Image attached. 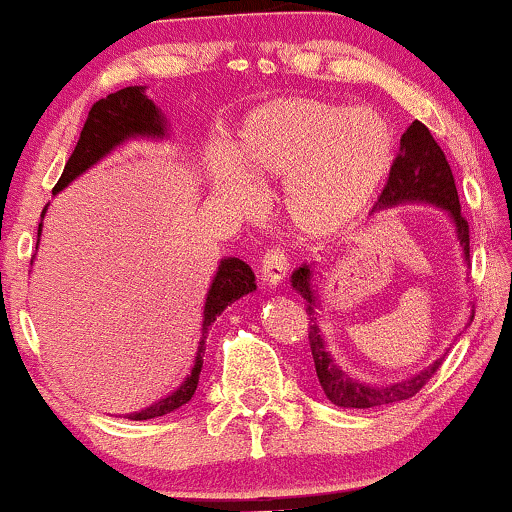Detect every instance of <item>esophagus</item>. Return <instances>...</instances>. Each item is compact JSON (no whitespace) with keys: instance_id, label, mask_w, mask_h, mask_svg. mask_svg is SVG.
<instances>
[{"instance_id":"1","label":"esophagus","mask_w":512,"mask_h":512,"mask_svg":"<svg viewBox=\"0 0 512 512\" xmlns=\"http://www.w3.org/2000/svg\"><path fill=\"white\" fill-rule=\"evenodd\" d=\"M260 274L267 286H279V283L288 276V257L281 248H272L262 255L260 260Z\"/></svg>"}]
</instances>
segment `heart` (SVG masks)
<instances>
[{
	"instance_id": "1",
	"label": "heart",
	"mask_w": 512,
	"mask_h": 512,
	"mask_svg": "<svg viewBox=\"0 0 512 512\" xmlns=\"http://www.w3.org/2000/svg\"><path fill=\"white\" fill-rule=\"evenodd\" d=\"M240 164L214 174L231 205L252 212L256 181H286L283 212L305 236H329L365 212L391 169L393 138L377 114L322 100H283L257 109L240 131Z\"/></svg>"
}]
</instances>
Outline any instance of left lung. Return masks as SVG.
<instances>
[{
    "label": "left lung",
    "mask_w": 512,
    "mask_h": 512,
    "mask_svg": "<svg viewBox=\"0 0 512 512\" xmlns=\"http://www.w3.org/2000/svg\"><path fill=\"white\" fill-rule=\"evenodd\" d=\"M408 200L432 202V205L446 209L453 217L455 226H458V238L465 250V260H470V224L460 214L458 188H455L451 164L446 162V155H443L439 143H436L434 135L429 133V128L422 121H412L408 131L400 138V152L393 159L389 181H386L384 190H381L377 207H389L396 205V202ZM291 283L295 291L307 300L305 312L310 315L307 338H310L312 360H315L319 386H322L326 398L334 405H341V408H384V405L400 403V400H408L415 393H420L422 386L436 374L441 360H436L434 365H429L424 372L415 374V377L389 386H367L350 379L336 365L334 357L329 355V350L324 346L322 331L317 326V300L315 291H312V264H303L300 269H295Z\"/></svg>",
    "instance_id": "8db88e82"
}]
</instances>
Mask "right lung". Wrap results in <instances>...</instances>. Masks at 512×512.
Masks as SVG:
<instances>
[{
  "mask_svg": "<svg viewBox=\"0 0 512 512\" xmlns=\"http://www.w3.org/2000/svg\"><path fill=\"white\" fill-rule=\"evenodd\" d=\"M145 88H123L112 95L102 97L100 102L92 104L85 119L83 131H80L78 145L69 157V162L64 166V174L57 181L52 193H59L61 188H66L73 178L83 174L85 169H90L97 159H102L109 150H114L116 145H121L123 140L133 138V135H164V119L159 114V109L147 100L143 92ZM45 217V212H42ZM42 231V224L38 229V236ZM255 291V274L245 262H240L238 257H229V260H221L217 274H214L212 286H209L207 303H205V315H202V331H200V343L195 350V362L186 374V379L176 386L174 391L166 393L164 398L155 400L147 408L128 415V420H155L166 412H174L181 405H186L197 389V379H200L202 369V357H205V341L207 331L212 326L221 312L229 307L233 300L243 298Z\"/></svg>",
  "mask_w": 512,
  "mask_h": 512,
  "instance_id": "1",
  "label": "right lung"
}]
</instances>
